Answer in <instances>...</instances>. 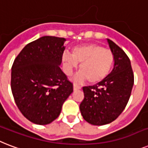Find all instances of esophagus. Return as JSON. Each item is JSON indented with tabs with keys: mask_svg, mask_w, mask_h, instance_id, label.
<instances>
[{
	"mask_svg": "<svg viewBox=\"0 0 148 148\" xmlns=\"http://www.w3.org/2000/svg\"><path fill=\"white\" fill-rule=\"evenodd\" d=\"M81 89V87L79 86H77L76 84H73V90H80Z\"/></svg>",
	"mask_w": 148,
	"mask_h": 148,
	"instance_id": "obj_1",
	"label": "esophagus"
}]
</instances>
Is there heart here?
Wrapping results in <instances>:
<instances>
[{
	"mask_svg": "<svg viewBox=\"0 0 148 148\" xmlns=\"http://www.w3.org/2000/svg\"><path fill=\"white\" fill-rule=\"evenodd\" d=\"M64 72L72 75L73 70L80 64V72L75 75V82L87 79L90 84H97L105 79L110 74L114 63V56L109 49L100 45L90 43L73 48L72 55L65 52L62 55Z\"/></svg>",
	"mask_w": 148,
	"mask_h": 148,
	"instance_id": "b5f03b06",
	"label": "heart"
}]
</instances>
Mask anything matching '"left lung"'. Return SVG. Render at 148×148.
I'll list each match as a JSON object with an SVG mask.
<instances>
[{
  "mask_svg": "<svg viewBox=\"0 0 148 148\" xmlns=\"http://www.w3.org/2000/svg\"><path fill=\"white\" fill-rule=\"evenodd\" d=\"M114 56L113 69L102 82L84 86V99L79 105L85 121L102 126L115 121L125 109L134 86L130 58L113 41L107 39Z\"/></svg>",
  "mask_w": 148,
  "mask_h": 148,
  "instance_id": "left-lung-1",
  "label": "left lung"
}]
</instances>
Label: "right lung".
Instances as JSON below:
<instances>
[{
	"instance_id": "1",
	"label": "right lung",
	"mask_w": 148,
	"mask_h": 148,
	"mask_svg": "<svg viewBox=\"0 0 148 148\" xmlns=\"http://www.w3.org/2000/svg\"><path fill=\"white\" fill-rule=\"evenodd\" d=\"M66 38L43 36L27 44L11 68V86L17 106L31 122L46 125L58 117L73 92L62 71Z\"/></svg>"
}]
</instances>
